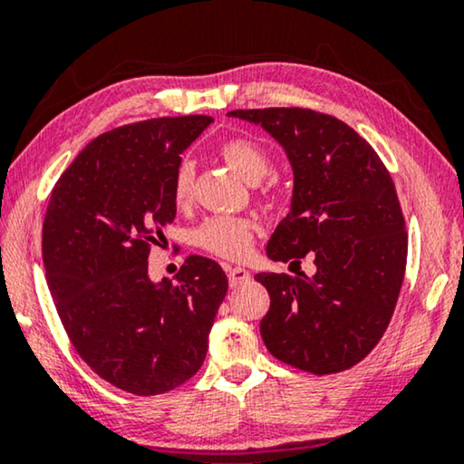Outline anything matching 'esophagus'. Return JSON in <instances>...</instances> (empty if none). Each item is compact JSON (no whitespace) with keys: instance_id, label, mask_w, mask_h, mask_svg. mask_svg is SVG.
<instances>
[{"instance_id":"1","label":"esophagus","mask_w":464,"mask_h":464,"mask_svg":"<svg viewBox=\"0 0 464 464\" xmlns=\"http://www.w3.org/2000/svg\"><path fill=\"white\" fill-rule=\"evenodd\" d=\"M251 278L249 270L240 268V266H237V268H227V281H230V287H238V285L246 283Z\"/></svg>"}]
</instances>
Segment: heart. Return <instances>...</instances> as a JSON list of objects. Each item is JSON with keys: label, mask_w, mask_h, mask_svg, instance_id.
<instances>
[{"label": "heart", "mask_w": 464, "mask_h": 464, "mask_svg": "<svg viewBox=\"0 0 464 464\" xmlns=\"http://www.w3.org/2000/svg\"><path fill=\"white\" fill-rule=\"evenodd\" d=\"M219 156L227 167L246 183H257L270 170V154L251 139H230L219 148ZM194 164L183 160L175 170L173 198L177 205H186L192 198ZM257 226L246 218H213L207 219L194 234L196 245L213 256L226 259H243L251 249Z\"/></svg>", "instance_id": "obj_1"}]
</instances>
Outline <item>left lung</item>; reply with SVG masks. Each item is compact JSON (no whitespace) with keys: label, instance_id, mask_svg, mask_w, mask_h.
I'll use <instances>...</instances> for the list:
<instances>
[{"label":"left lung","instance_id":"1","mask_svg":"<svg viewBox=\"0 0 464 464\" xmlns=\"http://www.w3.org/2000/svg\"><path fill=\"white\" fill-rule=\"evenodd\" d=\"M268 132L294 170L289 213L266 246L275 262L314 257V275L256 276L270 310L259 323L278 361L310 373L344 372L389 327L408 234L389 170L342 120L302 107L227 113Z\"/></svg>","mask_w":464,"mask_h":464}]
</instances>
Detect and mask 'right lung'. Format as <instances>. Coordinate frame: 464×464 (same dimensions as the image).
<instances>
[{"label": "right lung", "instance_id": "right-lung-1", "mask_svg": "<svg viewBox=\"0 0 464 464\" xmlns=\"http://www.w3.org/2000/svg\"><path fill=\"white\" fill-rule=\"evenodd\" d=\"M208 116L154 118L101 135L50 196L42 232L50 295L80 357L132 395L173 391L200 370L226 272L189 256L177 283L151 281L150 246L177 215L181 154Z\"/></svg>", "mask_w": 464, "mask_h": 464}]
</instances>
